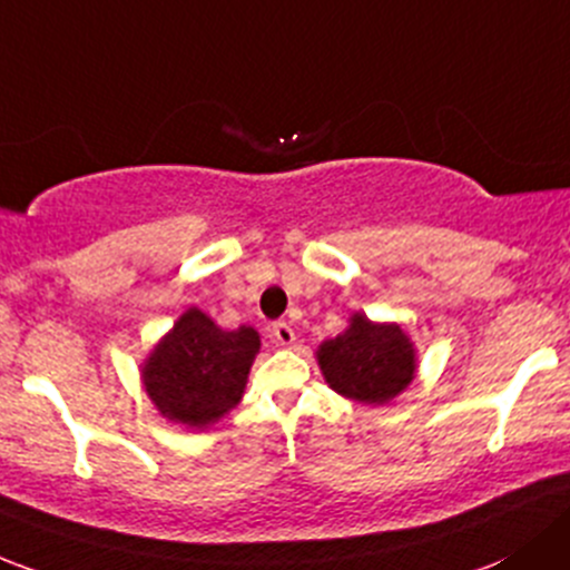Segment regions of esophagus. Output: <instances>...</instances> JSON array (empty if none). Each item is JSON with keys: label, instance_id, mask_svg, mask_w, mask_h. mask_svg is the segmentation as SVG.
I'll return each instance as SVG.
<instances>
[{"label": "esophagus", "instance_id": "esophagus-1", "mask_svg": "<svg viewBox=\"0 0 570 570\" xmlns=\"http://www.w3.org/2000/svg\"><path fill=\"white\" fill-rule=\"evenodd\" d=\"M269 338L278 346H292L295 344V331L289 327V322H273L269 325Z\"/></svg>", "mask_w": 570, "mask_h": 570}]
</instances>
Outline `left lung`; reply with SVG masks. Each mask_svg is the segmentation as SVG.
<instances>
[{
    "mask_svg": "<svg viewBox=\"0 0 570 570\" xmlns=\"http://www.w3.org/2000/svg\"><path fill=\"white\" fill-rule=\"evenodd\" d=\"M322 376L335 393L361 404H387L415 380V346L395 322L352 314L350 327L316 350Z\"/></svg>",
    "mask_w": 570,
    "mask_h": 570,
    "instance_id": "left-lung-1",
    "label": "left lung"
}]
</instances>
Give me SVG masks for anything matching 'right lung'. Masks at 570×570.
Masks as SVG:
<instances>
[{
	"label": "right lung",
	"instance_id": "right-lung-1",
	"mask_svg": "<svg viewBox=\"0 0 570 570\" xmlns=\"http://www.w3.org/2000/svg\"><path fill=\"white\" fill-rule=\"evenodd\" d=\"M259 352V333L224 331L199 308H188L141 365L144 391L166 421L207 429L235 410Z\"/></svg>",
	"mask_w": 570,
	"mask_h": 570
}]
</instances>
